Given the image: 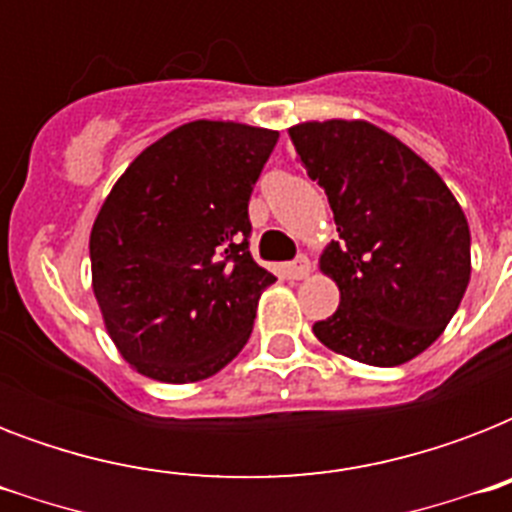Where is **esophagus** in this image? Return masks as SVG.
Wrapping results in <instances>:
<instances>
[{
  "instance_id": "esophagus-1",
  "label": "esophagus",
  "mask_w": 512,
  "mask_h": 512,
  "mask_svg": "<svg viewBox=\"0 0 512 512\" xmlns=\"http://www.w3.org/2000/svg\"><path fill=\"white\" fill-rule=\"evenodd\" d=\"M284 273H287V279H295V281L305 279V276L311 273V263H308V257L300 255L297 260H292L289 265H284Z\"/></svg>"
}]
</instances>
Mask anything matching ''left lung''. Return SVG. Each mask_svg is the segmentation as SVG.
Masks as SVG:
<instances>
[{"label":"left lung","mask_w":512,"mask_h":512,"mask_svg":"<svg viewBox=\"0 0 512 512\" xmlns=\"http://www.w3.org/2000/svg\"><path fill=\"white\" fill-rule=\"evenodd\" d=\"M289 138L340 233L319 260L340 308L316 321L313 335L361 364L412 361L438 340L468 289L465 212L425 159L374 124L303 122Z\"/></svg>","instance_id":"left-lung-1"}]
</instances>
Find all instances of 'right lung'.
I'll list each match as a JSON object with an SVG mask.
<instances>
[{
  "instance_id": "1",
  "label": "right lung",
  "mask_w": 512,
  "mask_h": 512,
  "mask_svg": "<svg viewBox=\"0 0 512 512\" xmlns=\"http://www.w3.org/2000/svg\"><path fill=\"white\" fill-rule=\"evenodd\" d=\"M276 130L188 122L116 180L90 233L92 292L114 345L151 380L199 382L239 356L276 276L249 255V196Z\"/></svg>"
}]
</instances>
